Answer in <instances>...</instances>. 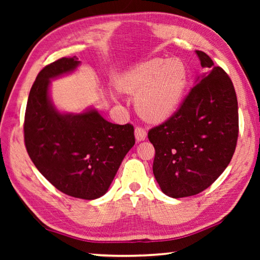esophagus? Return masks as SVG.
Here are the masks:
<instances>
[{"instance_id": "esophagus-1", "label": "esophagus", "mask_w": 260, "mask_h": 260, "mask_svg": "<svg viewBox=\"0 0 260 260\" xmlns=\"http://www.w3.org/2000/svg\"><path fill=\"white\" fill-rule=\"evenodd\" d=\"M135 139L138 142H141V141H144L147 138V131L142 128V127H135Z\"/></svg>"}]
</instances>
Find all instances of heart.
Returning a JSON list of instances; mask_svg holds the SVG:
<instances>
[{
	"label": "heart",
	"mask_w": 260,
	"mask_h": 260,
	"mask_svg": "<svg viewBox=\"0 0 260 260\" xmlns=\"http://www.w3.org/2000/svg\"><path fill=\"white\" fill-rule=\"evenodd\" d=\"M187 69L177 58H151L135 64L118 80L121 91L136 96L135 109L149 122H162L175 112L186 89Z\"/></svg>",
	"instance_id": "b5f03b06"
}]
</instances>
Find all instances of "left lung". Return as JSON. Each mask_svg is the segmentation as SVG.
<instances>
[{
    "label": "left lung",
    "mask_w": 260,
    "mask_h": 260,
    "mask_svg": "<svg viewBox=\"0 0 260 260\" xmlns=\"http://www.w3.org/2000/svg\"><path fill=\"white\" fill-rule=\"evenodd\" d=\"M206 72L169 120L149 131L156 155L152 171L172 199L200 193L225 171L239 136L236 93L227 73L196 50Z\"/></svg>",
    "instance_id": "8db88e82"
}]
</instances>
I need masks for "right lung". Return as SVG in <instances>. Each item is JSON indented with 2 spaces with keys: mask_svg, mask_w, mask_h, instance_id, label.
Wrapping results in <instances>:
<instances>
[{
  "mask_svg": "<svg viewBox=\"0 0 260 260\" xmlns=\"http://www.w3.org/2000/svg\"><path fill=\"white\" fill-rule=\"evenodd\" d=\"M79 65L76 56L63 57L38 74L26 107L25 146L52 186L76 199L96 200L108 191L134 146V127L112 124L93 107L80 113L55 107L51 80L74 72Z\"/></svg>",
  "mask_w": 260,
  "mask_h": 260,
  "instance_id": "obj_1",
  "label": "right lung"
}]
</instances>
